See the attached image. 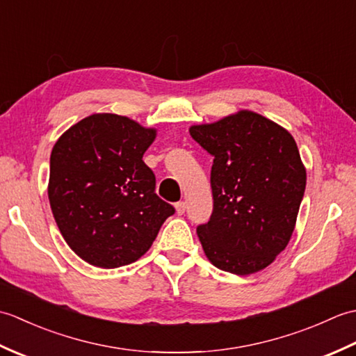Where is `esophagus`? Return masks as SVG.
I'll return each mask as SVG.
<instances>
[{"label":"esophagus","instance_id":"1","mask_svg":"<svg viewBox=\"0 0 356 356\" xmlns=\"http://www.w3.org/2000/svg\"><path fill=\"white\" fill-rule=\"evenodd\" d=\"M185 209H186V203L185 202H177L176 203V211H177L179 216H182L185 213Z\"/></svg>","mask_w":356,"mask_h":356}]
</instances>
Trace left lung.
<instances>
[{"instance_id":"8db88e82","label":"left lung","mask_w":356,"mask_h":356,"mask_svg":"<svg viewBox=\"0 0 356 356\" xmlns=\"http://www.w3.org/2000/svg\"><path fill=\"white\" fill-rule=\"evenodd\" d=\"M191 138L214 157V208L197 236L208 260L236 275L259 272L291 240L306 170L291 133L254 111L193 125Z\"/></svg>"}]
</instances>
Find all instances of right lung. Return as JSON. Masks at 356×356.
<instances>
[{
	"mask_svg": "<svg viewBox=\"0 0 356 356\" xmlns=\"http://www.w3.org/2000/svg\"><path fill=\"white\" fill-rule=\"evenodd\" d=\"M156 138L125 116L97 113L70 127L50 156L49 200L67 245L113 269L145 254L174 209L142 161Z\"/></svg>",
	"mask_w": 356,
	"mask_h": 356,
	"instance_id": "obj_1",
	"label": "right lung"
}]
</instances>
